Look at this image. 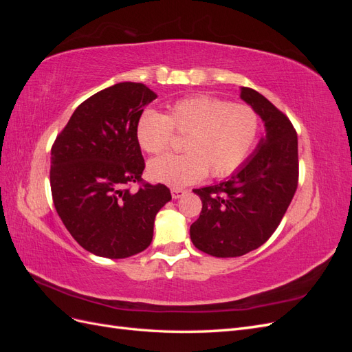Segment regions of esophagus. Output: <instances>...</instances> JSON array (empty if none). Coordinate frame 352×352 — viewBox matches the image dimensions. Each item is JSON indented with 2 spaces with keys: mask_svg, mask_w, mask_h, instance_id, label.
<instances>
[{
  "mask_svg": "<svg viewBox=\"0 0 352 352\" xmlns=\"http://www.w3.org/2000/svg\"><path fill=\"white\" fill-rule=\"evenodd\" d=\"M185 195V190L184 189H179V188H173L172 189V197L175 198V199H177V198H180V197H184Z\"/></svg>",
  "mask_w": 352,
  "mask_h": 352,
  "instance_id": "34e87169",
  "label": "esophagus"
}]
</instances>
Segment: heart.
<instances>
[{
    "label": "heart",
    "instance_id": "b5f03b06",
    "mask_svg": "<svg viewBox=\"0 0 352 352\" xmlns=\"http://www.w3.org/2000/svg\"><path fill=\"white\" fill-rule=\"evenodd\" d=\"M173 131L186 135L182 155H162L148 164L155 182L182 188L211 176H228L247 160L260 133V117L252 107L211 95L177 100L168 113L145 110L136 126L144 151L163 153Z\"/></svg>",
    "mask_w": 352,
    "mask_h": 352
}]
</instances>
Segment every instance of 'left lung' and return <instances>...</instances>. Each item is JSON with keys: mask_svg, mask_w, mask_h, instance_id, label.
Returning <instances> with one entry per match:
<instances>
[{"mask_svg": "<svg viewBox=\"0 0 352 352\" xmlns=\"http://www.w3.org/2000/svg\"><path fill=\"white\" fill-rule=\"evenodd\" d=\"M239 97L257 111L265 135L228 179L194 189L202 210L190 225V241L219 258L261 247L279 226L298 186V138L292 123L257 91L242 87Z\"/></svg>", "mask_w": 352, "mask_h": 352, "instance_id": "8db88e82", "label": "left lung"}]
</instances>
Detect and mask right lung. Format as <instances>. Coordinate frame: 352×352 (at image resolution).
Returning <instances> with one entry per match:
<instances>
[{
    "label": "right lung",
    "mask_w": 352,
    "mask_h": 352,
    "mask_svg": "<svg viewBox=\"0 0 352 352\" xmlns=\"http://www.w3.org/2000/svg\"><path fill=\"white\" fill-rule=\"evenodd\" d=\"M157 94L122 82L85 100L51 148L50 184L63 221L82 248L127 258L150 247L157 212L172 199L167 186L145 184L138 120Z\"/></svg>",
    "instance_id": "obj_1"
}]
</instances>
